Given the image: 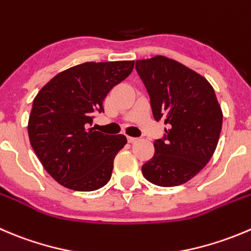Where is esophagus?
Returning <instances> with one entry per match:
<instances>
[{
    "label": "esophagus",
    "instance_id": "34e87169",
    "mask_svg": "<svg viewBox=\"0 0 251 251\" xmlns=\"http://www.w3.org/2000/svg\"><path fill=\"white\" fill-rule=\"evenodd\" d=\"M127 141H128V142H130V143H135V142H137L138 138H136V137H130V136H128Z\"/></svg>",
    "mask_w": 251,
    "mask_h": 251
}]
</instances>
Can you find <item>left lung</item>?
I'll return each instance as SVG.
<instances>
[{
	"mask_svg": "<svg viewBox=\"0 0 251 251\" xmlns=\"http://www.w3.org/2000/svg\"><path fill=\"white\" fill-rule=\"evenodd\" d=\"M153 118L167 125L142 174L158 186L189 181L208 163L222 130V110L207 79L177 61L154 56L136 61Z\"/></svg>",
	"mask_w": 251,
	"mask_h": 251,
	"instance_id": "left-lung-1",
	"label": "left lung"
}]
</instances>
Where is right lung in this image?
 Instances as JSON below:
<instances>
[{"label":"right lung","instance_id":"1","mask_svg":"<svg viewBox=\"0 0 251 251\" xmlns=\"http://www.w3.org/2000/svg\"><path fill=\"white\" fill-rule=\"evenodd\" d=\"M135 61L84 62L56 75L33 101L28 135L46 172L76 191H93L110 180L114 158L127 143L124 135L91 127L104 113L109 92L132 72Z\"/></svg>","mask_w":251,"mask_h":251}]
</instances>
